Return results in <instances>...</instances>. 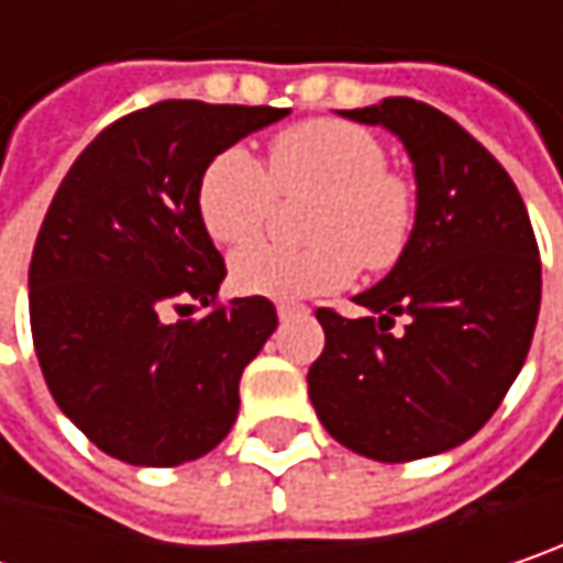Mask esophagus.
<instances>
[{
	"label": "esophagus",
	"mask_w": 563,
	"mask_h": 563,
	"mask_svg": "<svg viewBox=\"0 0 563 563\" xmlns=\"http://www.w3.org/2000/svg\"><path fill=\"white\" fill-rule=\"evenodd\" d=\"M301 313H307V310L298 307V303H278V320H295V317H301Z\"/></svg>",
	"instance_id": "esophagus-1"
}]
</instances>
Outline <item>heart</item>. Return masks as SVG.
<instances>
[{
	"instance_id": "b5f03b06",
	"label": "heart",
	"mask_w": 563,
	"mask_h": 563,
	"mask_svg": "<svg viewBox=\"0 0 563 563\" xmlns=\"http://www.w3.org/2000/svg\"><path fill=\"white\" fill-rule=\"evenodd\" d=\"M375 134L336 118H313L272 141V166L230 146L198 181V218L221 246H246L262 233L275 188L317 191L303 250L250 246L230 262V282L243 295L301 301L340 291L355 268L384 272L410 246L417 201L410 185L387 173Z\"/></svg>"
}]
</instances>
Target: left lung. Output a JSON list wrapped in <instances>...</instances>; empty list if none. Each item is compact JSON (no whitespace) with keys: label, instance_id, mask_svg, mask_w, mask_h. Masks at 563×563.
<instances>
[{"label":"left lung","instance_id":"obj_1","mask_svg":"<svg viewBox=\"0 0 563 563\" xmlns=\"http://www.w3.org/2000/svg\"><path fill=\"white\" fill-rule=\"evenodd\" d=\"M342 118L404 143L417 223L394 268L352 298L365 317L317 310L327 345L307 394L355 455L417 462L467 442L522 372L542 303L539 246L506 169L439 108L384 99Z\"/></svg>","mask_w":563,"mask_h":563}]
</instances>
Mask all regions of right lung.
Segmentation results:
<instances>
[{
	"label": "right lung",
	"instance_id": "add662e5",
	"mask_svg": "<svg viewBox=\"0 0 563 563\" xmlns=\"http://www.w3.org/2000/svg\"><path fill=\"white\" fill-rule=\"evenodd\" d=\"M288 114L159 101L104 128L63 176L27 268L31 336L63 417L104 455L176 467L236 422L243 368L278 313L268 298H233L191 317L227 275L198 181L218 153Z\"/></svg>",
	"mask_w": 563,
	"mask_h": 563
}]
</instances>
